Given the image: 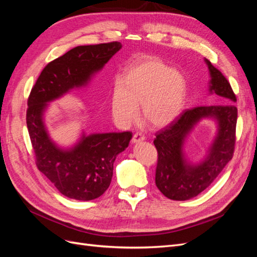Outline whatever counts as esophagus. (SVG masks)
Here are the masks:
<instances>
[{"label":"esophagus","instance_id":"34e87169","mask_svg":"<svg viewBox=\"0 0 257 257\" xmlns=\"http://www.w3.org/2000/svg\"><path fill=\"white\" fill-rule=\"evenodd\" d=\"M142 141H145V135L141 133V132H137V133L133 135V138H132V142L133 143H139Z\"/></svg>","mask_w":257,"mask_h":257}]
</instances>
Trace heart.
I'll use <instances>...</instances> for the list:
<instances>
[{
	"label": "heart",
	"mask_w": 257,
	"mask_h": 257,
	"mask_svg": "<svg viewBox=\"0 0 257 257\" xmlns=\"http://www.w3.org/2000/svg\"><path fill=\"white\" fill-rule=\"evenodd\" d=\"M185 93L181 74L158 58L145 57L126 68L123 80L113 81L110 109L116 122L128 125L136 120L142 103L143 119L151 126L162 127L181 111Z\"/></svg>",
	"instance_id": "obj_1"
}]
</instances>
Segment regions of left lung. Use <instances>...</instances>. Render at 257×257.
<instances>
[{"instance_id": "left-lung-1", "label": "left lung", "mask_w": 257, "mask_h": 257, "mask_svg": "<svg viewBox=\"0 0 257 257\" xmlns=\"http://www.w3.org/2000/svg\"><path fill=\"white\" fill-rule=\"evenodd\" d=\"M206 62L211 75L210 91L236 102L237 97L226 77L209 60ZM205 116H213L219 121V133L206 161L200 166L191 167L183 160L182 144L195 123ZM237 116L238 110L234 105L197 106L182 111L155 134L153 144L158 150L155 184L163 195L173 200H186L197 196L215 180L234 155Z\"/></svg>"}]
</instances>
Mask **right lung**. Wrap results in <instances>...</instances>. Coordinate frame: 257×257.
Wrapping results in <instances>:
<instances>
[{
    "label": "right lung",
    "mask_w": 257,
    "mask_h": 257,
    "mask_svg": "<svg viewBox=\"0 0 257 257\" xmlns=\"http://www.w3.org/2000/svg\"><path fill=\"white\" fill-rule=\"evenodd\" d=\"M121 47L110 42L71 49L44 67L29 95L27 126L36 167L68 198L92 200L103 195L111 182L113 162L127 148L132 133L83 136L74 149L64 151L46 133L43 111L47 102L87 82Z\"/></svg>",
    "instance_id": "right-lung-1"
}]
</instances>
